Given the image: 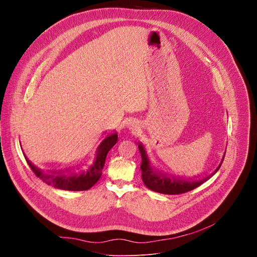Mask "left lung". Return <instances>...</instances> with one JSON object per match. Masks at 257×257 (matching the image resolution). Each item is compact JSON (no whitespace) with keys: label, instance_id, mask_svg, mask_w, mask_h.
I'll return each mask as SVG.
<instances>
[{"label":"left lung","instance_id":"8db88e82","mask_svg":"<svg viewBox=\"0 0 257 257\" xmlns=\"http://www.w3.org/2000/svg\"><path fill=\"white\" fill-rule=\"evenodd\" d=\"M138 149L141 155V166H140V169L142 172L141 176L145 186L153 191L163 193V194H182L197 188L218 171V169L221 168L225 159L224 157L219 166L209 176H206L202 179L195 180V181H186L182 179H176L173 177L169 178L167 175L158 174L157 172L153 171L152 168L150 167L148 156H146L141 144H138Z\"/></svg>","mask_w":257,"mask_h":257}]
</instances>
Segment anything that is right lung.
Returning a JSON list of instances; mask_svg holds the SVG:
<instances>
[{
	"label": "right lung",
	"mask_w": 257,
	"mask_h": 257,
	"mask_svg": "<svg viewBox=\"0 0 257 257\" xmlns=\"http://www.w3.org/2000/svg\"><path fill=\"white\" fill-rule=\"evenodd\" d=\"M117 140L118 135L116 133L106 137L99 145L93 166L87 172H83L80 175H46L34 167L28 160L26 161L32 172L40 179L45 181L48 185L69 191L87 190L91 188L100 178L101 171L105 163V157L108 151L117 143Z\"/></svg>",
	"instance_id": "add662e5"
}]
</instances>
